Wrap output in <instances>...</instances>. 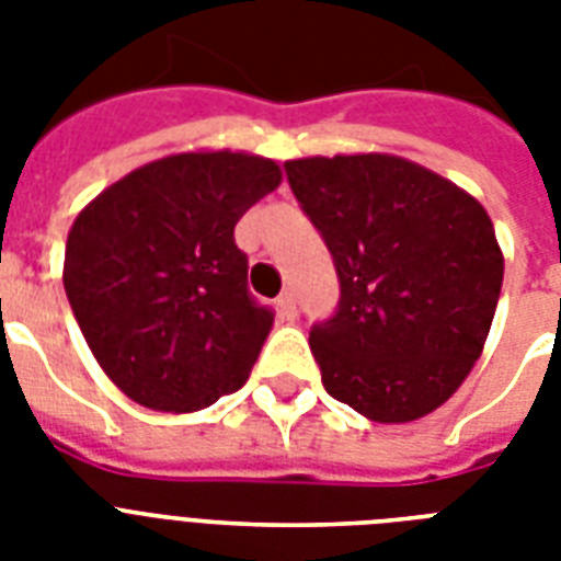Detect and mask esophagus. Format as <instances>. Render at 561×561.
Instances as JSON below:
<instances>
[{
  "label": "esophagus",
  "instance_id": "obj_1",
  "mask_svg": "<svg viewBox=\"0 0 561 561\" xmlns=\"http://www.w3.org/2000/svg\"><path fill=\"white\" fill-rule=\"evenodd\" d=\"M276 308H279V314L285 317V320H294V314H297V299H294L290 290H285V294H279V299H276Z\"/></svg>",
  "mask_w": 561,
  "mask_h": 561
}]
</instances>
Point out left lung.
I'll use <instances>...</instances> for the list:
<instances>
[{"label": "left lung", "mask_w": 561, "mask_h": 561, "mask_svg": "<svg viewBox=\"0 0 561 561\" xmlns=\"http://www.w3.org/2000/svg\"><path fill=\"white\" fill-rule=\"evenodd\" d=\"M285 174L341 282L308 337L325 392L373 422L436 410L480 358L501 297L486 209L390 153L290 160Z\"/></svg>", "instance_id": "obj_1"}]
</instances>
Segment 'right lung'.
I'll return each instance as SVG.
<instances>
[{
	"label": "right lung",
	"mask_w": 561,
	"mask_h": 561,
	"mask_svg": "<svg viewBox=\"0 0 561 561\" xmlns=\"http://www.w3.org/2000/svg\"><path fill=\"white\" fill-rule=\"evenodd\" d=\"M279 180V165L253 153H178L113 183L75 218L66 297L125 396L186 413L244 387L273 308L247 288L236 224Z\"/></svg>",
	"instance_id": "right-lung-1"
}]
</instances>
